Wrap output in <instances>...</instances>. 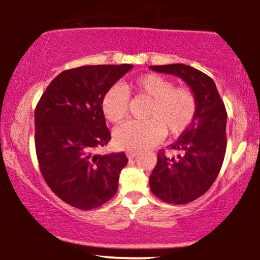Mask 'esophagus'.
<instances>
[{"label":"esophagus","mask_w":260,"mask_h":260,"mask_svg":"<svg viewBox=\"0 0 260 260\" xmlns=\"http://www.w3.org/2000/svg\"><path fill=\"white\" fill-rule=\"evenodd\" d=\"M137 154H138L137 151H128L127 152V157H128V158H135V157L137 156Z\"/></svg>","instance_id":"obj_1"}]
</instances>
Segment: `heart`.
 <instances>
[{"label": "heart", "mask_w": 260, "mask_h": 260, "mask_svg": "<svg viewBox=\"0 0 260 260\" xmlns=\"http://www.w3.org/2000/svg\"><path fill=\"white\" fill-rule=\"evenodd\" d=\"M149 99L146 120H133L120 125L114 143L124 151H141L158 143L166 135L179 136L192 123L198 112L195 93L186 86H175L158 74H145L128 83L113 85L102 96V111L112 123H120L128 114L129 95Z\"/></svg>", "instance_id": "heart-1"}]
</instances>
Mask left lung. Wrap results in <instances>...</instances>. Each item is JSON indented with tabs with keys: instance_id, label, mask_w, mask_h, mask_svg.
<instances>
[{
	"instance_id": "left-lung-1",
	"label": "left lung",
	"mask_w": 260,
	"mask_h": 260,
	"mask_svg": "<svg viewBox=\"0 0 260 260\" xmlns=\"http://www.w3.org/2000/svg\"><path fill=\"white\" fill-rule=\"evenodd\" d=\"M149 68L185 80L198 99L192 123L170 146L180 154L170 158L161 149L149 176V187L157 198L176 205L188 204L211 187L221 169L226 151V109L214 80L205 73L185 64Z\"/></svg>"
}]
</instances>
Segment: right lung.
Listing matches in <instances>:
<instances>
[{
	"label": "right lung",
	"mask_w": 260,
	"mask_h": 260,
	"mask_svg": "<svg viewBox=\"0 0 260 260\" xmlns=\"http://www.w3.org/2000/svg\"><path fill=\"white\" fill-rule=\"evenodd\" d=\"M131 64L85 65L60 73L35 109V147L39 167L52 192L80 210L111 200L128 158L124 152L101 156L96 147L111 141L102 96Z\"/></svg>",
	"instance_id": "right-lung-1"
}]
</instances>
